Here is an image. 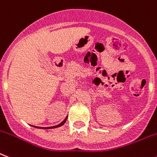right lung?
<instances>
[{
    "label": "right lung",
    "instance_id": "add662e5",
    "mask_svg": "<svg viewBox=\"0 0 157 157\" xmlns=\"http://www.w3.org/2000/svg\"><path fill=\"white\" fill-rule=\"evenodd\" d=\"M66 120H67V117L64 120V121H62V122H61V123L59 124H57V125H56V126H52V127H47V128H44V129H49V128H55L60 127V126L63 125V124H64L66 122ZM34 127H35V126H34ZM36 128H39V127H36Z\"/></svg>",
    "mask_w": 157,
    "mask_h": 157
}]
</instances>
